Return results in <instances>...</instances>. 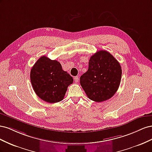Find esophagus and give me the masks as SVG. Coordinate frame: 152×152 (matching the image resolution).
<instances>
[{
  "mask_svg": "<svg viewBox=\"0 0 152 152\" xmlns=\"http://www.w3.org/2000/svg\"><path fill=\"white\" fill-rule=\"evenodd\" d=\"M74 80L75 82H77L79 80V76H76L74 77Z\"/></svg>",
  "mask_w": 152,
  "mask_h": 152,
  "instance_id": "1",
  "label": "esophagus"
}]
</instances>
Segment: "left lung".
I'll list each match as a JSON object with an SVG mask.
<instances>
[{
  "instance_id": "left-lung-1",
  "label": "left lung",
  "mask_w": 152,
  "mask_h": 152,
  "mask_svg": "<svg viewBox=\"0 0 152 152\" xmlns=\"http://www.w3.org/2000/svg\"><path fill=\"white\" fill-rule=\"evenodd\" d=\"M121 77L120 63L107 50H101L91 57L88 70L80 77V83L90 99L102 102L115 94Z\"/></svg>"
}]
</instances>
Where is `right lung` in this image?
I'll use <instances>...</instances> for the list:
<instances>
[{"label": "right lung", "instance_id": "add662e5", "mask_svg": "<svg viewBox=\"0 0 152 152\" xmlns=\"http://www.w3.org/2000/svg\"><path fill=\"white\" fill-rule=\"evenodd\" d=\"M30 80L35 93L40 99L54 103L63 99L73 79L63 70L60 63L43 56L31 68Z\"/></svg>", "mask_w": 152, "mask_h": 152}]
</instances>
